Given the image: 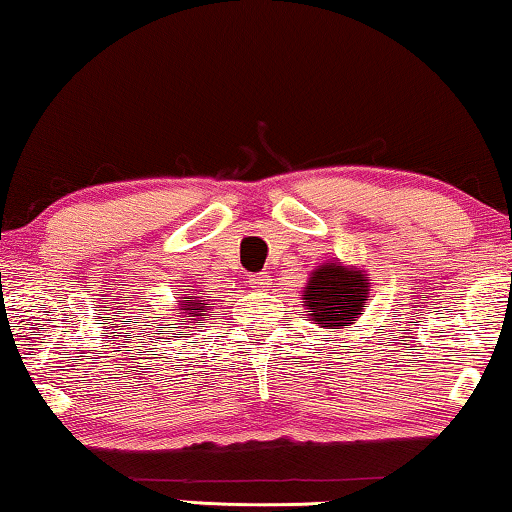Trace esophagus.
Segmentation results:
<instances>
[{
  "label": "esophagus",
  "mask_w": 512,
  "mask_h": 512,
  "mask_svg": "<svg viewBox=\"0 0 512 512\" xmlns=\"http://www.w3.org/2000/svg\"><path fill=\"white\" fill-rule=\"evenodd\" d=\"M268 275H265V272H258V275H249V284L254 286V289H265V286H268Z\"/></svg>",
  "instance_id": "obj_1"
}]
</instances>
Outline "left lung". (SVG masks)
<instances>
[{"label":"left lung","instance_id":"8db88e82","mask_svg":"<svg viewBox=\"0 0 512 512\" xmlns=\"http://www.w3.org/2000/svg\"><path fill=\"white\" fill-rule=\"evenodd\" d=\"M370 300V277L359 265L326 261L317 265L303 286L307 321L319 328L345 331L366 312Z\"/></svg>","mask_w":512,"mask_h":512}]
</instances>
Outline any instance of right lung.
Here are the masks:
<instances>
[{
	"mask_svg": "<svg viewBox=\"0 0 512 512\" xmlns=\"http://www.w3.org/2000/svg\"><path fill=\"white\" fill-rule=\"evenodd\" d=\"M193 293V289L191 291H184V296H179V300H177V312L172 314L170 317V321L172 319H181V321H186V331H191V328H195V326H202L205 324V319L209 317V310H212V307H209V303L202 296H191ZM170 328H177V324H167Z\"/></svg>",
	"mask_w": 512,
	"mask_h": 512,
	"instance_id": "right-lung-1",
	"label": "right lung"
}]
</instances>
